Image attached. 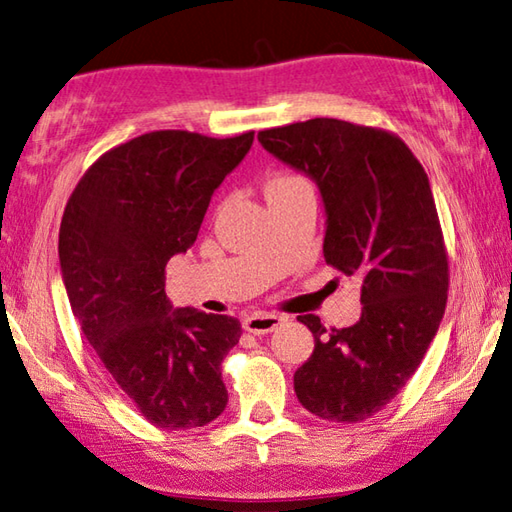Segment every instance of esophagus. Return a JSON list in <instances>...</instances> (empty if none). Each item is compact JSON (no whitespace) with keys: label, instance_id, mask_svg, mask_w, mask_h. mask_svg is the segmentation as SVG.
I'll return each instance as SVG.
<instances>
[{"label":"esophagus","instance_id":"obj_1","mask_svg":"<svg viewBox=\"0 0 512 512\" xmlns=\"http://www.w3.org/2000/svg\"><path fill=\"white\" fill-rule=\"evenodd\" d=\"M282 325V316L277 314H250L244 318V329L250 334H268Z\"/></svg>","mask_w":512,"mask_h":512}]
</instances>
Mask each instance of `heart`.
Masks as SVG:
<instances>
[{"label":"heart","instance_id":"obj_1","mask_svg":"<svg viewBox=\"0 0 512 512\" xmlns=\"http://www.w3.org/2000/svg\"><path fill=\"white\" fill-rule=\"evenodd\" d=\"M298 187H307V180H302L300 176H291V173H277V176H273L266 183V196L289 192V189H298Z\"/></svg>","mask_w":512,"mask_h":512}]
</instances>
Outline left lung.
I'll use <instances>...</instances> for the list:
<instances>
[{"label":"left lung","mask_w":512,"mask_h":512,"mask_svg":"<svg viewBox=\"0 0 512 512\" xmlns=\"http://www.w3.org/2000/svg\"><path fill=\"white\" fill-rule=\"evenodd\" d=\"M257 140L314 180L325 262L361 282L354 325L298 318L314 334V352L293 388L318 418L361 422L402 391L445 314L447 255L429 178L400 137L341 119L298 121Z\"/></svg>","instance_id":"1"}]
</instances>
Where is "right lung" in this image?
Listing matches in <instances>:
<instances>
[{"instance_id":"obj_1","label":"right lung","mask_w":512,"mask_h":512,"mask_svg":"<svg viewBox=\"0 0 512 512\" xmlns=\"http://www.w3.org/2000/svg\"><path fill=\"white\" fill-rule=\"evenodd\" d=\"M253 137L140 135L103 153L65 207L58 257L69 307L119 391L160 429L203 427L228 404L221 363L239 343V320L173 307L164 266L194 244Z\"/></svg>"}]
</instances>
